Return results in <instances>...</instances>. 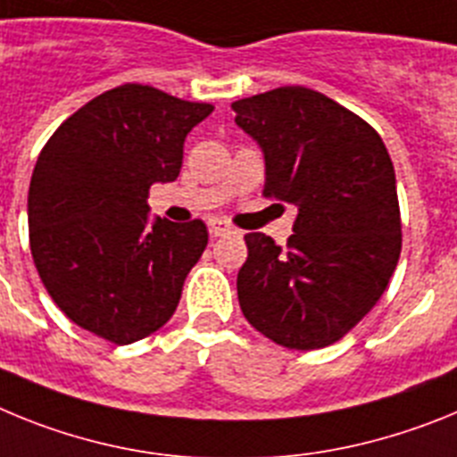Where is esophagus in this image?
Wrapping results in <instances>:
<instances>
[{
	"label": "esophagus",
	"instance_id": "1",
	"mask_svg": "<svg viewBox=\"0 0 457 457\" xmlns=\"http://www.w3.org/2000/svg\"><path fill=\"white\" fill-rule=\"evenodd\" d=\"M229 232H232V228H229L228 223H223V220H218V218L209 220V234H212V237H225V234Z\"/></svg>",
	"mask_w": 457,
	"mask_h": 457
}]
</instances>
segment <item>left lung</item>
<instances>
[{
    "label": "left lung",
    "instance_id": "obj_1",
    "mask_svg": "<svg viewBox=\"0 0 457 457\" xmlns=\"http://www.w3.org/2000/svg\"><path fill=\"white\" fill-rule=\"evenodd\" d=\"M232 110L264 152V197L296 206L287 245L244 237L241 312L283 347H327L372 311L398 264L394 162L368 121L308 87H278Z\"/></svg>",
    "mask_w": 457,
    "mask_h": 457
}]
</instances>
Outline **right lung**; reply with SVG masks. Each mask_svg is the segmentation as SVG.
<instances>
[{"mask_svg":"<svg viewBox=\"0 0 457 457\" xmlns=\"http://www.w3.org/2000/svg\"><path fill=\"white\" fill-rule=\"evenodd\" d=\"M212 110L129 82L91 98L43 146L27 197L31 257L85 331L130 345L177 311L209 232L200 218L149 223L146 197L179 177L186 135Z\"/></svg>","mask_w":457,"mask_h":457,"instance_id":"1","label":"right lung"}]
</instances>
